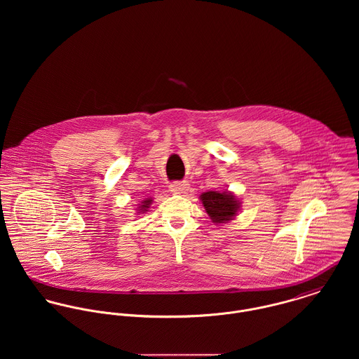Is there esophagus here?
<instances>
[{
  "mask_svg": "<svg viewBox=\"0 0 359 359\" xmlns=\"http://www.w3.org/2000/svg\"><path fill=\"white\" fill-rule=\"evenodd\" d=\"M189 189V184L188 182H172L170 185V191L174 194H185Z\"/></svg>",
  "mask_w": 359,
  "mask_h": 359,
  "instance_id": "1",
  "label": "esophagus"
}]
</instances>
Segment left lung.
<instances>
[{
    "label": "left lung",
    "mask_w": 359,
    "mask_h": 359,
    "mask_svg": "<svg viewBox=\"0 0 359 359\" xmlns=\"http://www.w3.org/2000/svg\"><path fill=\"white\" fill-rule=\"evenodd\" d=\"M201 201L205 205V212L215 224H225L238 214L241 202L231 192L208 191L201 195Z\"/></svg>",
    "instance_id": "left-lung-1"
}]
</instances>
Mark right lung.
I'll list each match as a JSON object with an SVG mask.
<instances>
[{
	"mask_svg": "<svg viewBox=\"0 0 359 359\" xmlns=\"http://www.w3.org/2000/svg\"><path fill=\"white\" fill-rule=\"evenodd\" d=\"M152 202H154V201H152L151 198H149V199H145L144 202H141L140 205H138V211L144 214L145 211H148V208H149V205H152Z\"/></svg>",
	"mask_w": 359,
	"mask_h": 359,
	"instance_id": "obj_1",
	"label": "right lung"
}]
</instances>
